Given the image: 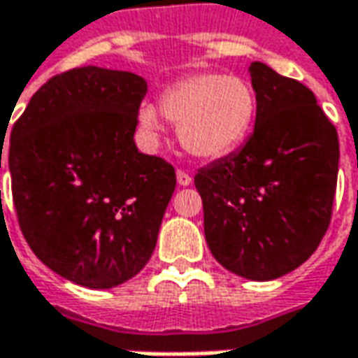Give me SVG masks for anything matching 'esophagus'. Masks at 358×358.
<instances>
[{"label": "esophagus", "mask_w": 358, "mask_h": 358, "mask_svg": "<svg viewBox=\"0 0 358 358\" xmlns=\"http://www.w3.org/2000/svg\"><path fill=\"white\" fill-rule=\"evenodd\" d=\"M191 175L187 171H183V169H177V183L181 187H187V185H191Z\"/></svg>", "instance_id": "34e87169"}]
</instances>
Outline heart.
<instances>
[{"label": "heart", "mask_w": 358, "mask_h": 358, "mask_svg": "<svg viewBox=\"0 0 358 358\" xmlns=\"http://www.w3.org/2000/svg\"><path fill=\"white\" fill-rule=\"evenodd\" d=\"M179 125V141L199 159L227 157L251 133L257 115V99L247 81L221 73H199L177 81L161 95V111L155 105L139 107V125L155 137L163 119Z\"/></svg>", "instance_id": "1"}]
</instances>
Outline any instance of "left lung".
Listing matches in <instances>:
<instances>
[{"label": "left lung", "mask_w": 358, "mask_h": 358, "mask_svg": "<svg viewBox=\"0 0 358 358\" xmlns=\"http://www.w3.org/2000/svg\"><path fill=\"white\" fill-rule=\"evenodd\" d=\"M249 73L253 135L199 169L195 187L215 259L239 277L271 281L303 265L329 229L338 137L309 87L261 62Z\"/></svg>", "instance_id": "left-lung-1"}]
</instances>
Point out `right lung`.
<instances>
[{
    "mask_svg": "<svg viewBox=\"0 0 358 358\" xmlns=\"http://www.w3.org/2000/svg\"><path fill=\"white\" fill-rule=\"evenodd\" d=\"M145 93L135 73L77 67L41 85L11 129L21 233L43 265L81 287L111 289L147 265L175 191L171 163L133 141Z\"/></svg>",
    "mask_w": 358,
    "mask_h": 358,
    "instance_id": "add662e5",
    "label": "right lung"
}]
</instances>
